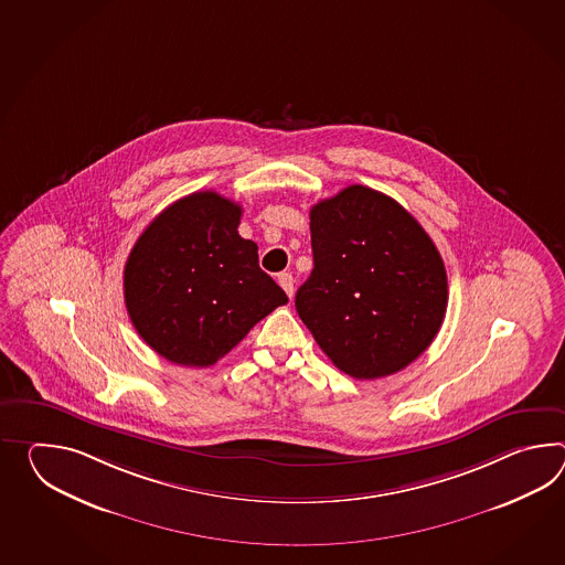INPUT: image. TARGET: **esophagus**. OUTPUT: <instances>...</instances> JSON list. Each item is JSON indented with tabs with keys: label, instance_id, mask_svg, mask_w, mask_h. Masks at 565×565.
<instances>
[{
	"label": "esophagus",
	"instance_id": "34e87169",
	"mask_svg": "<svg viewBox=\"0 0 565 565\" xmlns=\"http://www.w3.org/2000/svg\"><path fill=\"white\" fill-rule=\"evenodd\" d=\"M277 281H279V286L284 288L289 298H291L294 296V276L291 274H279Z\"/></svg>",
	"mask_w": 565,
	"mask_h": 565
}]
</instances>
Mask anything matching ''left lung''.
<instances>
[{"instance_id": "obj_1", "label": "left lung", "mask_w": 565, "mask_h": 565, "mask_svg": "<svg viewBox=\"0 0 565 565\" xmlns=\"http://www.w3.org/2000/svg\"><path fill=\"white\" fill-rule=\"evenodd\" d=\"M313 269L296 310L342 373L381 379L436 339L448 277L434 241L399 202L352 184L310 211Z\"/></svg>"}]
</instances>
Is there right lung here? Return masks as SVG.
<instances>
[{"mask_svg":"<svg viewBox=\"0 0 565 565\" xmlns=\"http://www.w3.org/2000/svg\"><path fill=\"white\" fill-rule=\"evenodd\" d=\"M243 209L213 190L170 204L127 257L124 294L139 337L166 361L211 366L288 303L238 235Z\"/></svg>","mask_w":565,"mask_h":565,"instance_id":"obj_1","label":"right lung"}]
</instances>
